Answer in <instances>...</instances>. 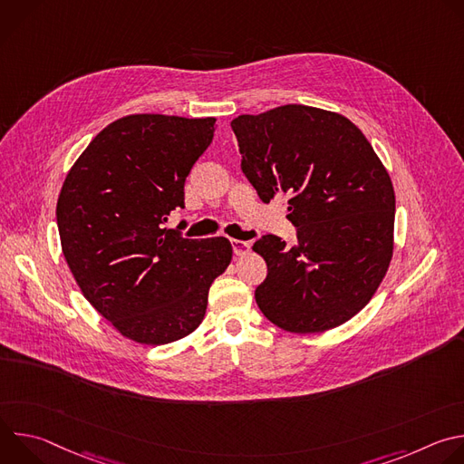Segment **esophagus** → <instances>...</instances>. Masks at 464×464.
<instances>
[{
    "mask_svg": "<svg viewBox=\"0 0 464 464\" xmlns=\"http://www.w3.org/2000/svg\"><path fill=\"white\" fill-rule=\"evenodd\" d=\"M231 246H233V253L237 255V256H242V255H246L247 251H249V247H251V244L249 242H246V240H231Z\"/></svg>",
    "mask_w": 464,
    "mask_h": 464,
    "instance_id": "esophagus-1",
    "label": "esophagus"
}]
</instances>
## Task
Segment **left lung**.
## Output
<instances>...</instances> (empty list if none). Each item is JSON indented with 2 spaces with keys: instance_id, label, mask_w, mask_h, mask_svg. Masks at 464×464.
Listing matches in <instances>:
<instances>
[{
  "instance_id": "8db88e82",
  "label": "left lung",
  "mask_w": 464,
  "mask_h": 464,
  "mask_svg": "<svg viewBox=\"0 0 464 464\" xmlns=\"http://www.w3.org/2000/svg\"><path fill=\"white\" fill-rule=\"evenodd\" d=\"M240 169L264 204L286 198L297 242L264 235L268 264L255 290L262 314L288 333L310 334L356 315L392 256L394 190L362 130L321 108L285 104L231 121Z\"/></svg>"
}]
</instances>
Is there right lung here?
I'll return each mask as SVG.
<instances>
[{"label": "right lung", "mask_w": 464, "mask_h": 464, "mask_svg": "<svg viewBox=\"0 0 464 464\" xmlns=\"http://www.w3.org/2000/svg\"><path fill=\"white\" fill-rule=\"evenodd\" d=\"M215 122L121 117L99 131L62 185L56 224L65 262L92 306L138 343L190 334L231 262L227 238L192 240L163 227L170 211L185 208V179L211 145Z\"/></svg>", "instance_id": "add662e5"}]
</instances>
